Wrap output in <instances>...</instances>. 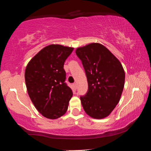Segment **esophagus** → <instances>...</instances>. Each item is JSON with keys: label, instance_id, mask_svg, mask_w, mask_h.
Wrapping results in <instances>:
<instances>
[{"label": "esophagus", "instance_id": "obj_1", "mask_svg": "<svg viewBox=\"0 0 151 151\" xmlns=\"http://www.w3.org/2000/svg\"><path fill=\"white\" fill-rule=\"evenodd\" d=\"M73 88L75 89V90H76V83H73Z\"/></svg>", "mask_w": 151, "mask_h": 151}]
</instances>
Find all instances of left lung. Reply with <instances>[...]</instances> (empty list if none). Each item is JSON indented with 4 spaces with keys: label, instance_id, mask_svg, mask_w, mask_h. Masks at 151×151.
Returning <instances> with one entry per match:
<instances>
[{
    "label": "left lung",
    "instance_id": "obj_1",
    "mask_svg": "<svg viewBox=\"0 0 151 151\" xmlns=\"http://www.w3.org/2000/svg\"><path fill=\"white\" fill-rule=\"evenodd\" d=\"M76 54L85 68L88 88L81 96L86 113L93 119L108 116L119 103L125 73L118 58L100 43L77 48Z\"/></svg>",
    "mask_w": 151,
    "mask_h": 151
}]
</instances>
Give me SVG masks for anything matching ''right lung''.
Wrapping results in <instances>:
<instances>
[{
	"mask_svg": "<svg viewBox=\"0 0 151 151\" xmlns=\"http://www.w3.org/2000/svg\"><path fill=\"white\" fill-rule=\"evenodd\" d=\"M74 48L50 45L29 61L25 83L30 100L43 116L57 119L66 113L73 92L65 83L63 66Z\"/></svg>",
	"mask_w": 151,
	"mask_h": 151,
	"instance_id": "add662e5",
	"label": "right lung"
}]
</instances>
